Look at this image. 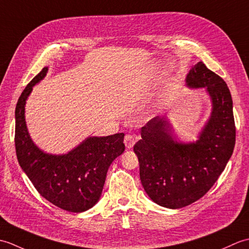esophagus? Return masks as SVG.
I'll use <instances>...</instances> for the list:
<instances>
[{
    "label": "esophagus",
    "instance_id": "obj_1",
    "mask_svg": "<svg viewBox=\"0 0 249 249\" xmlns=\"http://www.w3.org/2000/svg\"><path fill=\"white\" fill-rule=\"evenodd\" d=\"M124 143L126 145L127 149H131L134 146V144L136 143V139L133 135H126L124 138Z\"/></svg>",
    "mask_w": 249,
    "mask_h": 249
}]
</instances>
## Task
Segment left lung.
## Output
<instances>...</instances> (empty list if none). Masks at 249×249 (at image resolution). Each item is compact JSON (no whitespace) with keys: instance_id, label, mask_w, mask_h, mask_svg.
<instances>
[{"instance_id":"obj_1","label":"left lung","mask_w":249,"mask_h":249,"mask_svg":"<svg viewBox=\"0 0 249 249\" xmlns=\"http://www.w3.org/2000/svg\"><path fill=\"white\" fill-rule=\"evenodd\" d=\"M189 88H205L212 113L193 143L178 142L165 116H156L141 128L134 146L140 179L147 196L168 209H181L209 192L225 170L235 144L233 106L223 78L198 62L186 77Z\"/></svg>"}]
</instances>
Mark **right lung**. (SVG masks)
<instances>
[{"label":"right lung","mask_w":249,"mask_h":249,"mask_svg":"<svg viewBox=\"0 0 249 249\" xmlns=\"http://www.w3.org/2000/svg\"><path fill=\"white\" fill-rule=\"evenodd\" d=\"M47 71L48 67H44L32 79L16 106V154L40 196L68 212H84L99 200L110 165L124 152V134L89 137L64 155L47 154L38 149L26 128L24 106L32 89Z\"/></svg>","instance_id":"right-lung-1"}]
</instances>
